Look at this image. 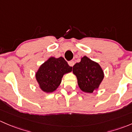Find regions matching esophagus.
Listing matches in <instances>:
<instances>
[{"label": "esophagus", "mask_w": 132, "mask_h": 132, "mask_svg": "<svg viewBox=\"0 0 132 132\" xmlns=\"http://www.w3.org/2000/svg\"><path fill=\"white\" fill-rule=\"evenodd\" d=\"M69 65L70 67H73L74 65V62L73 60H70L69 62Z\"/></svg>", "instance_id": "34e87169"}]
</instances>
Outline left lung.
I'll return each mask as SVG.
<instances>
[{
    "mask_svg": "<svg viewBox=\"0 0 132 132\" xmlns=\"http://www.w3.org/2000/svg\"><path fill=\"white\" fill-rule=\"evenodd\" d=\"M72 72L77 77L80 89L86 93H92L96 90L104 77L100 65L86 56L73 66Z\"/></svg>",
    "mask_w": 132,
    "mask_h": 132,
    "instance_id": "1",
    "label": "left lung"
}]
</instances>
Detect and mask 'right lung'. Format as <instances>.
<instances>
[{"label":"right lung","mask_w":132,"mask_h":132,"mask_svg":"<svg viewBox=\"0 0 132 132\" xmlns=\"http://www.w3.org/2000/svg\"><path fill=\"white\" fill-rule=\"evenodd\" d=\"M72 70V67L68 65L63 57H50L37 71L36 80L43 92L51 93L60 85L63 75Z\"/></svg>","instance_id":"right-lung-1"}]
</instances>
